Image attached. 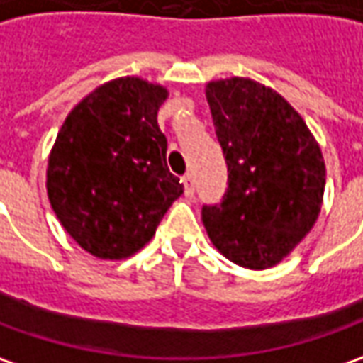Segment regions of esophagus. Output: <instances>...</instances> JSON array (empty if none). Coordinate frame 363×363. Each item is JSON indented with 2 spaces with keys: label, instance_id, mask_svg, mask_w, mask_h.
<instances>
[{
  "label": "esophagus",
  "instance_id": "34e87169",
  "mask_svg": "<svg viewBox=\"0 0 363 363\" xmlns=\"http://www.w3.org/2000/svg\"><path fill=\"white\" fill-rule=\"evenodd\" d=\"M182 184H184V194L186 196H191L194 193V177L193 172H186L184 177H182Z\"/></svg>",
  "mask_w": 363,
  "mask_h": 363
}]
</instances>
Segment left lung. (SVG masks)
I'll list each match as a JSON object with an SVG mask.
<instances>
[{"mask_svg":"<svg viewBox=\"0 0 363 363\" xmlns=\"http://www.w3.org/2000/svg\"><path fill=\"white\" fill-rule=\"evenodd\" d=\"M229 170L219 205L203 206L213 245L247 269L287 257L318 220L325 164L303 118L275 90L249 78L206 84Z\"/></svg>","mask_w":363,"mask_h":363,"instance_id":"8db88e82","label":"left lung"}]
</instances>
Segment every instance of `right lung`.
<instances>
[{"mask_svg":"<svg viewBox=\"0 0 363 363\" xmlns=\"http://www.w3.org/2000/svg\"><path fill=\"white\" fill-rule=\"evenodd\" d=\"M167 96L143 78H116L86 96L57 132L48 199L69 237L94 257L140 251L182 194L157 122Z\"/></svg>","mask_w":363,"mask_h":363,"instance_id":"1","label":"right lung"}]
</instances>
